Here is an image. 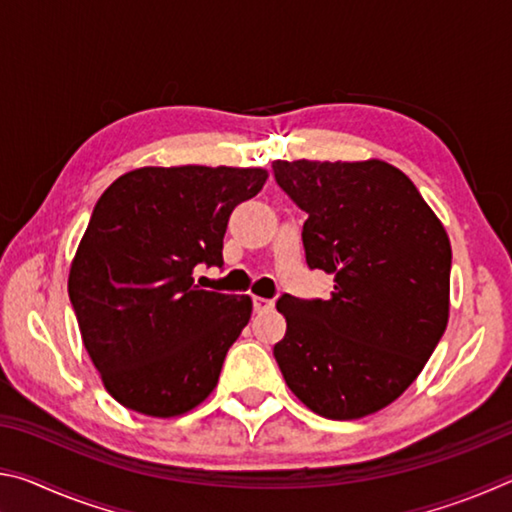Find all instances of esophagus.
Instances as JSON below:
<instances>
[{"mask_svg": "<svg viewBox=\"0 0 512 512\" xmlns=\"http://www.w3.org/2000/svg\"><path fill=\"white\" fill-rule=\"evenodd\" d=\"M273 305H275V302H273V300H268V298H259V296H255V298H253V307H255L257 314H259V311H268V309H273Z\"/></svg>", "mask_w": 512, "mask_h": 512, "instance_id": "obj_1", "label": "esophagus"}]
</instances>
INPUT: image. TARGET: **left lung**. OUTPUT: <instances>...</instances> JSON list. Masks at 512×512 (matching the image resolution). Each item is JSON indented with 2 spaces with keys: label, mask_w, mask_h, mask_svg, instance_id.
Returning a JSON list of instances; mask_svg holds the SVG:
<instances>
[{
  "label": "left lung",
  "mask_w": 512,
  "mask_h": 512,
  "mask_svg": "<svg viewBox=\"0 0 512 512\" xmlns=\"http://www.w3.org/2000/svg\"><path fill=\"white\" fill-rule=\"evenodd\" d=\"M273 173L309 214V268L334 275L327 300H277L287 334L275 361L307 409L366 418L413 384L445 334L447 230L411 178L384 160H275Z\"/></svg>",
  "instance_id": "obj_1"
}]
</instances>
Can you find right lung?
Here are the masks:
<instances>
[{
    "label": "right lung",
    "instance_id": "add662e5",
    "mask_svg": "<svg viewBox=\"0 0 512 512\" xmlns=\"http://www.w3.org/2000/svg\"><path fill=\"white\" fill-rule=\"evenodd\" d=\"M266 178L262 167H140L94 205L67 289L85 350L121 406L178 418L219 384L253 300L198 289L192 273L223 264L230 214Z\"/></svg>",
    "mask_w": 512,
    "mask_h": 512
}]
</instances>
